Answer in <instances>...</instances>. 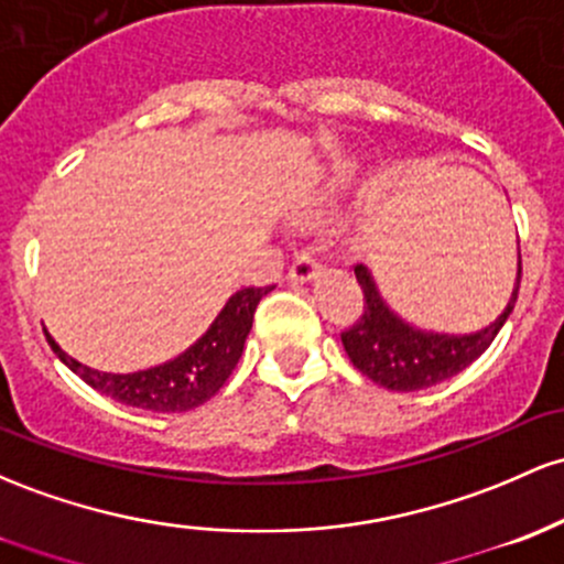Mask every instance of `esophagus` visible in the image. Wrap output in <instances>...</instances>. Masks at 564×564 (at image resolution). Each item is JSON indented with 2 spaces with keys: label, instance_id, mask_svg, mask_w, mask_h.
<instances>
[{
  "label": "esophagus",
  "instance_id": "1",
  "mask_svg": "<svg viewBox=\"0 0 564 564\" xmlns=\"http://www.w3.org/2000/svg\"><path fill=\"white\" fill-rule=\"evenodd\" d=\"M318 268H321L318 259H315L311 251H296L292 259V268H289V281L294 283L311 281L315 272H318Z\"/></svg>",
  "mask_w": 564,
  "mask_h": 564
}]
</instances>
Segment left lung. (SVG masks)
<instances>
[{
  "mask_svg": "<svg viewBox=\"0 0 564 564\" xmlns=\"http://www.w3.org/2000/svg\"><path fill=\"white\" fill-rule=\"evenodd\" d=\"M356 278L364 294V311L348 329L339 334L345 352H348L352 367L377 386L388 388V391L412 393L449 380V377L471 367L476 358L490 348L500 326L511 315L513 302H517L519 281H522V259H519L517 289H513L509 307L487 329L466 334V337L412 329L410 324H404L388 311L364 264H356Z\"/></svg>",
  "mask_w": 564,
  "mask_h": 564,
  "instance_id": "left-lung-1",
  "label": "left lung"
}]
</instances>
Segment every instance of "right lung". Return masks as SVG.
Segmentation results:
<instances>
[{
  "label": "right lung",
  "instance_id": "obj_1",
  "mask_svg": "<svg viewBox=\"0 0 564 564\" xmlns=\"http://www.w3.org/2000/svg\"><path fill=\"white\" fill-rule=\"evenodd\" d=\"M270 292V286H249L240 289L230 296L225 311L216 315L212 329L203 334L189 350L176 356L173 361L160 364V367L144 369L133 375H109L96 372L85 364L74 361L55 345L47 334V343L55 356L72 369L74 375L83 377L98 393L111 395L128 406L150 412H189L195 406L206 404L212 395L219 393L227 377L232 375L240 352H243L246 337H249L253 313H257L259 300Z\"/></svg>",
  "mask_w": 564,
  "mask_h": 564
}]
</instances>
